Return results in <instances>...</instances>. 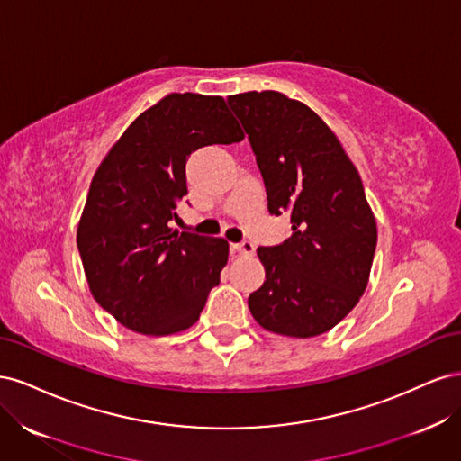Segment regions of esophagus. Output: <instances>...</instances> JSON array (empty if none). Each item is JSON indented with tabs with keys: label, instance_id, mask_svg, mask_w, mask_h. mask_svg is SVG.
I'll list each match as a JSON object with an SVG mask.
<instances>
[{
	"label": "esophagus",
	"instance_id": "esophagus-1",
	"mask_svg": "<svg viewBox=\"0 0 461 461\" xmlns=\"http://www.w3.org/2000/svg\"><path fill=\"white\" fill-rule=\"evenodd\" d=\"M230 248L234 249V252H239L242 256H252L256 252V246L252 242H248V240L234 242V244H230Z\"/></svg>",
	"mask_w": 461,
	"mask_h": 461
}]
</instances>
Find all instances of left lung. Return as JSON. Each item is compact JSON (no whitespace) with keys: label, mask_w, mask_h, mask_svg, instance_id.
I'll return each instance as SVG.
<instances>
[{"label":"left lung","mask_w":461,"mask_h":461,"mask_svg":"<svg viewBox=\"0 0 461 461\" xmlns=\"http://www.w3.org/2000/svg\"><path fill=\"white\" fill-rule=\"evenodd\" d=\"M227 102L256 153L269 213H290L292 222L281 246L258 248L265 283L248 308L271 332L317 337L356 308L369 283L376 222L364 185L312 107L275 90Z\"/></svg>","instance_id":"obj_1"}]
</instances>
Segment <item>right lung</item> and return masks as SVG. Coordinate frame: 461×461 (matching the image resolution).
<instances>
[{"mask_svg": "<svg viewBox=\"0 0 461 461\" xmlns=\"http://www.w3.org/2000/svg\"><path fill=\"white\" fill-rule=\"evenodd\" d=\"M244 140L221 95L167 94L138 115L94 173L77 246L94 300L127 329L167 337L196 323L229 242L169 227L186 158Z\"/></svg>", "mask_w": 461, "mask_h": 461, "instance_id": "add662e5", "label": "right lung"}]
</instances>
